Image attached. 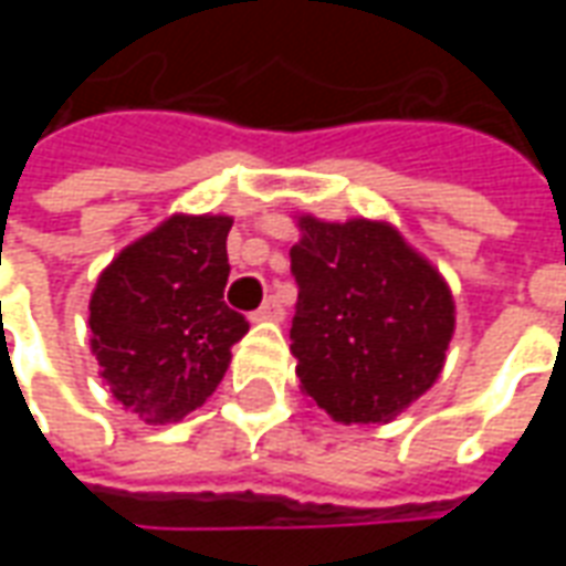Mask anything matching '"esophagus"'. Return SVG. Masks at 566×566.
Returning a JSON list of instances; mask_svg holds the SVG:
<instances>
[{"label": "esophagus", "mask_w": 566, "mask_h": 566, "mask_svg": "<svg viewBox=\"0 0 566 566\" xmlns=\"http://www.w3.org/2000/svg\"><path fill=\"white\" fill-rule=\"evenodd\" d=\"M284 318V306L279 296H270L263 300V306L258 312H251V321H282Z\"/></svg>", "instance_id": "34e87169"}]
</instances>
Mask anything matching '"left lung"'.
Returning a JSON list of instances; mask_svg holds the SVG:
<instances>
[{
	"mask_svg": "<svg viewBox=\"0 0 566 566\" xmlns=\"http://www.w3.org/2000/svg\"><path fill=\"white\" fill-rule=\"evenodd\" d=\"M291 352L303 391L343 424H379L437 381L454 331L439 272L397 230L300 218Z\"/></svg>",
	"mask_w": 566,
	"mask_h": 566,
	"instance_id": "left-lung-1",
	"label": "left lung"
}]
</instances>
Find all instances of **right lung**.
<instances>
[{
  "instance_id": "1",
  "label": "right lung",
  "mask_w": 566,
  "mask_h": 566,
  "mask_svg": "<svg viewBox=\"0 0 566 566\" xmlns=\"http://www.w3.org/2000/svg\"><path fill=\"white\" fill-rule=\"evenodd\" d=\"M221 214H175L124 248L91 300L93 355L142 421H181L221 385L245 315L223 303L230 275Z\"/></svg>"
}]
</instances>
